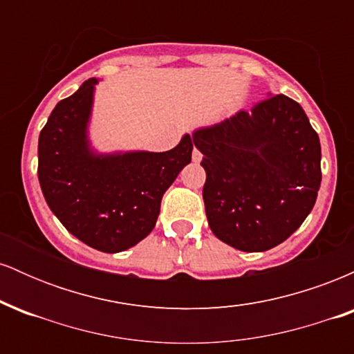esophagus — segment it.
I'll return each instance as SVG.
<instances>
[{"label":"esophagus","mask_w":354,"mask_h":354,"mask_svg":"<svg viewBox=\"0 0 354 354\" xmlns=\"http://www.w3.org/2000/svg\"><path fill=\"white\" fill-rule=\"evenodd\" d=\"M191 158H193L194 163H200V161L203 160V154H201L200 149L194 148V149H193V154H191Z\"/></svg>","instance_id":"1"}]
</instances>
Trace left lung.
Instances as JSON below:
<instances>
[{
    "instance_id": "1",
    "label": "left lung",
    "mask_w": 354,
    "mask_h": 354,
    "mask_svg": "<svg viewBox=\"0 0 354 354\" xmlns=\"http://www.w3.org/2000/svg\"><path fill=\"white\" fill-rule=\"evenodd\" d=\"M203 153L206 218L214 236L256 253L288 239L311 213L321 185V145L306 113L268 96L191 136Z\"/></svg>"
}]
</instances>
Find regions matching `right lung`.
I'll return each mask as SVG.
<instances>
[{
	"mask_svg": "<svg viewBox=\"0 0 354 354\" xmlns=\"http://www.w3.org/2000/svg\"><path fill=\"white\" fill-rule=\"evenodd\" d=\"M96 83L84 81L51 111L39 133L38 180L73 236L103 253H120L151 233L165 191L191 161L193 140L185 135L163 153H96L88 140Z\"/></svg>",
	"mask_w": 354,
	"mask_h": 354,
	"instance_id": "add662e5",
	"label": "right lung"
}]
</instances>
